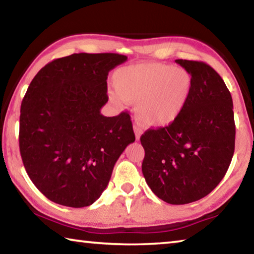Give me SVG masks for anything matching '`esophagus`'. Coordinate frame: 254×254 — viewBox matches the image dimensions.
Listing matches in <instances>:
<instances>
[{
    "instance_id": "esophagus-1",
    "label": "esophagus",
    "mask_w": 254,
    "mask_h": 254,
    "mask_svg": "<svg viewBox=\"0 0 254 254\" xmlns=\"http://www.w3.org/2000/svg\"><path fill=\"white\" fill-rule=\"evenodd\" d=\"M134 133H135V139H136L137 141H139L141 135H142V130H141L140 127H134Z\"/></svg>"
}]
</instances>
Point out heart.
<instances>
[{
  "label": "heart",
  "mask_w": 254,
  "mask_h": 254,
  "mask_svg": "<svg viewBox=\"0 0 254 254\" xmlns=\"http://www.w3.org/2000/svg\"><path fill=\"white\" fill-rule=\"evenodd\" d=\"M113 83L123 101L135 103L137 122L150 127H162L175 122L186 106L192 79L184 68L160 63H143L123 67L114 74ZM119 103V97L110 93Z\"/></svg>",
  "instance_id": "obj_1"
}]
</instances>
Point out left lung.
<instances>
[{
	"label": "left lung",
	"instance_id": "obj_1",
	"mask_svg": "<svg viewBox=\"0 0 254 254\" xmlns=\"http://www.w3.org/2000/svg\"><path fill=\"white\" fill-rule=\"evenodd\" d=\"M191 76L190 96L169 126L141 136L142 174L154 195L183 205L208 195L224 177L235 145L233 101L224 80L203 62L177 59Z\"/></svg>",
	"mask_w": 254,
	"mask_h": 254
}]
</instances>
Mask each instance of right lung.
Instances as JSON below:
<instances>
[{
	"label": "right lung",
	"instance_id": "1",
	"mask_svg": "<svg viewBox=\"0 0 254 254\" xmlns=\"http://www.w3.org/2000/svg\"><path fill=\"white\" fill-rule=\"evenodd\" d=\"M119 54L55 59L30 83L21 104L19 144L27 174L47 198L68 207L96 201L115 162L134 142L131 118L101 114L107 75L127 62Z\"/></svg>",
	"mask_w": 254,
	"mask_h": 254
}]
</instances>
